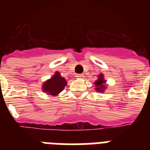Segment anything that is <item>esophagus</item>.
Instances as JSON below:
<instances>
[{"label": "esophagus", "mask_w": 150, "mask_h": 150, "mask_svg": "<svg viewBox=\"0 0 150 150\" xmlns=\"http://www.w3.org/2000/svg\"><path fill=\"white\" fill-rule=\"evenodd\" d=\"M75 77H77L78 79H82V78H84V75L83 74H77Z\"/></svg>", "instance_id": "34e87169"}]
</instances>
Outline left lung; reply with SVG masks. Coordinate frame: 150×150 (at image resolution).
<instances>
[{"label":"left lung","mask_w":150,"mask_h":150,"mask_svg":"<svg viewBox=\"0 0 150 150\" xmlns=\"http://www.w3.org/2000/svg\"><path fill=\"white\" fill-rule=\"evenodd\" d=\"M103 83H105V80L103 79V75L101 74V75H99V79L95 82V86L96 87V91H100V93H103V89H105L106 87L103 85Z\"/></svg>","instance_id":"left-lung-1"}]
</instances>
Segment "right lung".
Returning a JSON list of instances; mask_svg holds the SVG:
<instances>
[{
    "label": "right lung",
    "instance_id": "add662e5",
    "mask_svg": "<svg viewBox=\"0 0 150 150\" xmlns=\"http://www.w3.org/2000/svg\"><path fill=\"white\" fill-rule=\"evenodd\" d=\"M66 85L67 82L64 78L61 77V74L57 71L50 79L44 82L43 85V90L47 93V94L56 96L63 90Z\"/></svg>",
    "mask_w": 150,
    "mask_h": 150
}]
</instances>
